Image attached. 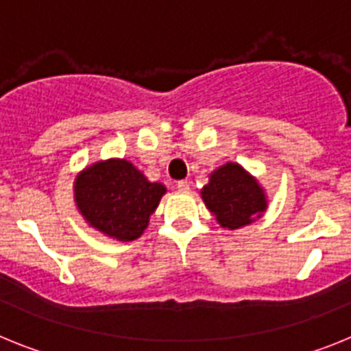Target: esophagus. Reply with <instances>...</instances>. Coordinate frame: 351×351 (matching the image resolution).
<instances>
[{
  "label": "esophagus",
  "mask_w": 351,
  "mask_h": 351,
  "mask_svg": "<svg viewBox=\"0 0 351 351\" xmlns=\"http://www.w3.org/2000/svg\"><path fill=\"white\" fill-rule=\"evenodd\" d=\"M178 190L181 191V193H188L190 191V182L188 181H178Z\"/></svg>",
  "instance_id": "obj_1"
}]
</instances>
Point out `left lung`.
Returning a JSON list of instances; mask_svg holds the SVG:
<instances>
[{
    "instance_id": "8db88e82",
    "label": "left lung",
    "mask_w": 351,
    "mask_h": 351,
    "mask_svg": "<svg viewBox=\"0 0 351 351\" xmlns=\"http://www.w3.org/2000/svg\"><path fill=\"white\" fill-rule=\"evenodd\" d=\"M200 195L216 221L228 230L250 225L267 209V197L260 182L232 161L210 173Z\"/></svg>"
}]
</instances>
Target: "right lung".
Wrapping results in <instances>:
<instances>
[{"mask_svg": "<svg viewBox=\"0 0 351 351\" xmlns=\"http://www.w3.org/2000/svg\"><path fill=\"white\" fill-rule=\"evenodd\" d=\"M167 188L147 181L128 160L110 158L86 167L75 178L73 193L89 226L123 243L144 234Z\"/></svg>", "mask_w": 351, "mask_h": 351, "instance_id": "1", "label": "right lung"}]
</instances>
